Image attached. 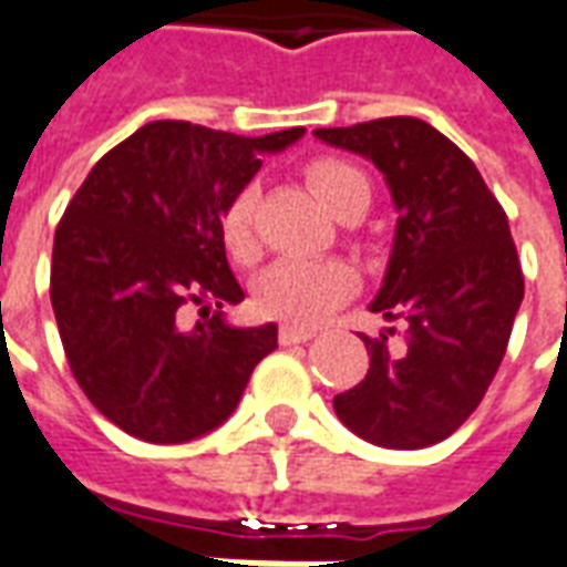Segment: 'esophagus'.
<instances>
[{"label": "esophagus", "mask_w": 567, "mask_h": 567, "mask_svg": "<svg viewBox=\"0 0 567 567\" xmlns=\"http://www.w3.org/2000/svg\"><path fill=\"white\" fill-rule=\"evenodd\" d=\"M316 337V330H306V327L282 324L279 327V346H297V342H309Z\"/></svg>", "instance_id": "1"}]
</instances>
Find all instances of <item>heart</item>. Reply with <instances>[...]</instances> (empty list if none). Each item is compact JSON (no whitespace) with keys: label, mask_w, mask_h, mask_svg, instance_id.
Masks as SVG:
<instances>
[{"label":"heart","mask_w":567,"mask_h":567,"mask_svg":"<svg viewBox=\"0 0 567 567\" xmlns=\"http://www.w3.org/2000/svg\"><path fill=\"white\" fill-rule=\"evenodd\" d=\"M306 179L330 213L348 200H369V179L358 165L346 158L321 155L306 165ZM255 186L234 192L219 216V234L234 261H251L258 255L255 237ZM358 288L354 267L339 258H282L270 264L255 282V306L264 316L282 318L288 324H318L342 306Z\"/></svg>","instance_id":"b5f03b06"}]
</instances>
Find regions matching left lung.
Here are the masks:
<instances>
[{"instance_id": "obj_1", "label": "left lung", "mask_w": 567, "mask_h": 567, "mask_svg": "<svg viewBox=\"0 0 567 567\" xmlns=\"http://www.w3.org/2000/svg\"><path fill=\"white\" fill-rule=\"evenodd\" d=\"M316 137L372 158L400 213L384 285L369 309L402 321V333H360L367 379L333 396V409L367 442L430 447L481 405L523 303L505 209L472 158L423 120L384 116L316 128Z\"/></svg>"}]
</instances>
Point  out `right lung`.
I'll list each match as a JSON object with an SVG mask.
<instances>
[{"label": "right lung", "mask_w": 567, "mask_h": 567, "mask_svg": "<svg viewBox=\"0 0 567 567\" xmlns=\"http://www.w3.org/2000/svg\"><path fill=\"white\" fill-rule=\"evenodd\" d=\"M303 128L243 137L158 120L104 153L53 237L50 303L81 390L111 423L153 444L192 442L237 409L276 324L230 327L243 288L219 216L264 153ZM202 321L188 328L185 309Z\"/></svg>", "instance_id": "right-lung-1"}]
</instances>
